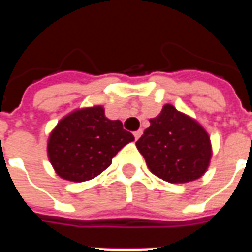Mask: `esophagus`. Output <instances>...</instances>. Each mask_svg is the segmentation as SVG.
<instances>
[{"instance_id":"esophagus-1","label":"esophagus","mask_w":252,"mask_h":252,"mask_svg":"<svg viewBox=\"0 0 252 252\" xmlns=\"http://www.w3.org/2000/svg\"><path fill=\"white\" fill-rule=\"evenodd\" d=\"M142 133H143V131L142 129H139V131H136V132H133V136H135V139H139V137L142 136Z\"/></svg>"}]
</instances>
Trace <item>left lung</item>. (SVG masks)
I'll list each match as a JSON object with an SVG mask.
<instances>
[{
    "label": "left lung",
    "instance_id": "8db88e82",
    "mask_svg": "<svg viewBox=\"0 0 252 252\" xmlns=\"http://www.w3.org/2000/svg\"><path fill=\"white\" fill-rule=\"evenodd\" d=\"M150 123L136 147L151 173L171 184L200 178L212 155L205 129L173 105H164L160 115Z\"/></svg>",
    "mask_w": 252,
    "mask_h": 252
}]
</instances>
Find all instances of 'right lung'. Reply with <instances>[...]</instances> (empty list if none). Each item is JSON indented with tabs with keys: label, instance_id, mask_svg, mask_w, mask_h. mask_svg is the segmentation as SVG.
<instances>
[{
	"label": "right lung",
	"instance_id": "obj_1",
	"mask_svg": "<svg viewBox=\"0 0 252 252\" xmlns=\"http://www.w3.org/2000/svg\"><path fill=\"white\" fill-rule=\"evenodd\" d=\"M135 137L120 120L105 117L101 106L77 110L64 117L48 140L50 162L59 177L74 182L101 174L112 159Z\"/></svg>",
	"mask_w": 252,
	"mask_h": 252
}]
</instances>
